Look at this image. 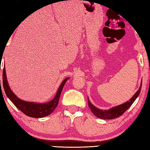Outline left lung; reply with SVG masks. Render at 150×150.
<instances>
[{
	"instance_id": "obj_1",
	"label": "left lung",
	"mask_w": 150,
	"mask_h": 150,
	"mask_svg": "<svg viewBox=\"0 0 150 150\" xmlns=\"http://www.w3.org/2000/svg\"><path fill=\"white\" fill-rule=\"evenodd\" d=\"M141 88H142V81H141V86H140L139 89L134 94V95L130 98L129 101H127L126 103H124L120 105H119V106L111 108L108 110H100V109H98V108L95 107L91 103V102L90 101V100H89V98L88 97V106L90 107V110H91L92 113H93L97 117L99 118V119H109V120L115 119V118H117L122 115L127 110L129 109V107L132 106L133 103H134V101L136 100V98L138 97L140 92H141Z\"/></svg>"
}]
</instances>
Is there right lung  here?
Listing matches in <instances>:
<instances>
[{
	"instance_id": "right-lung-1",
	"label": "right lung",
	"mask_w": 150,
	"mask_h": 150,
	"mask_svg": "<svg viewBox=\"0 0 150 150\" xmlns=\"http://www.w3.org/2000/svg\"><path fill=\"white\" fill-rule=\"evenodd\" d=\"M69 79V77H67L62 82L53 99L45 103H37L34 102L25 101L20 99L16 96L9 86L7 78H6L5 66H4V69H3L2 82L3 87H4V91L7 97L19 110H21L22 113L28 117L42 118L49 115L55 110L59 104L60 93H61L64 86Z\"/></svg>"
}]
</instances>
